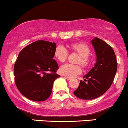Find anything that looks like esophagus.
Here are the masks:
<instances>
[{
    "instance_id": "obj_1",
    "label": "esophagus",
    "mask_w": 128,
    "mask_h": 128,
    "mask_svg": "<svg viewBox=\"0 0 128 128\" xmlns=\"http://www.w3.org/2000/svg\"><path fill=\"white\" fill-rule=\"evenodd\" d=\"M65 78L66 79V80H71V79H72V78L68 77V76H65Z\"/></svg>"
}]
</instances>
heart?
<instances>
[{
    "label": "heart",
    "instance_id": "obj_1",
    "mask_svg": "<svg viewBox=\"0 0 128 128\" xmlns=\"http://www.w3.org/2000/svg\"><path fill=\"white\" fill-rule=\"evenodd\" d=\"M70 48L72 52H75L79 55L76 63H80L84 68H87L91 65L92 57L90 55V48L84 42H76L72 43ZM68 55V52L62 45H58L54 51V56L56 59L61 63L65 62ZM82 68L79 65H74L66 63L62 65L60 68L61 74L68 77H74L82 73Z\"/></svg>",
    "mask_w": 128,
    "mask_h": 128
}]
</instances>
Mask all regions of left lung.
I'll return each mask as SVG.
<instances>
[{"mask_svg":"<svg viewBox=\"0 0 128 128\" xmlns=\"http://www.w3.org/2000/svg\"><path fill=\"white\" fill-rule=\"evenodd\" d=\"M92 44L97 62L74 92L76 97L83 100L94 99L104 94L111 86L118 67L115 53L110 45L98 38L92 40Z\"/></svg>","mask_w":128,"mask_h":128,"instance_id":"1","label":"left lung"}]
</instances>
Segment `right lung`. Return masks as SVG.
Here are the masks:
<instances>
[{
	"label": "right lung",
	"mask_w": 128,
	"mask_h": 128,
	"mask_svg": "<svg viewBox=\"0 0 128 128\" xmlns=\"http://www.w3.org/2000/svg\"><path fill=\"white\" fill-rule=\"evenodd\" d=\"M55 42L38 40L26 46L14 64L15 84L19 92L33 101H44L50 96L58 63L53 59Z\"/></svg>",
	"instance_id": "right-lung-1"
}]
</instances>
